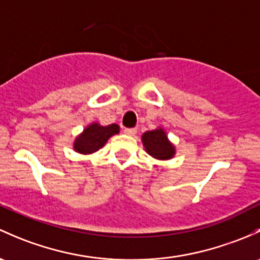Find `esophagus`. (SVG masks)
<instances>
[{"label": "esophagus", "instance_id": "esophagus-1", "mask_svg": "<svg viewBox=\"0 0 260 260\" xmlns=\"http://www.w3.org/2000/svg\"><path fill=\"white\" fill-rule=\"evenodd\" d=\"M123 132H124V135L127 136H135L136 133H137V129H136V128H124Z\"/></svg>", "mask_w": 260, "mask_h": 260}]
</instances>
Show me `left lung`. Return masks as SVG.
Returning <instances> with one entry per match:
<instances>
[{
    "label": "left lung",
    "instance_id": "obj_1",
    "mask_svg": "<svg viewBox=\"0 0 260 260\" xmlns=\"http://www.w3.org/2000/svg\"><path fill=\"white\" fill-rule=\"evenodd\" d=\"M142 142L146 152L155 159H171L176 154V148L169 142L166 131L160 127L143 133Z\"/></svg>",
    "mask_w": 260,
    "mask_h": 260
}]
</instances>
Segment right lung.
Returning <instances> with one entry per match:
<instances>
[{"label": "right lung", "instance_id": "obj_1", "mask_svg": "<svg viewBox=\"0 0 260 260\" xmlns=\"http://www.w3.org/2000/svg\"><path fill=\"white\" fill-rule=\"evenodd\" d=\"M117 133H119V125L114 123L109 125H101L100 123L94 122L87 125L83 132L75 139L73 148L81 154H91L102 148L108 139Z\"/></svg>", "mask_w": 260, "mask_h": 260}]
</instances>
